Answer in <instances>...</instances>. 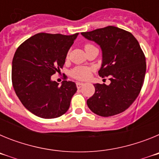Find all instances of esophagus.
Masks as SVG:
<instances>
[{"mask_svg": "<svg viewBox=\"0 0 159 159\" xmlns=\"http://www.w3.org/2000/svg\"><path fill=\"white\" fill-rule=\"evenodd\" d=\"M84 85V83H81V82H77L76 83V87H77V88H78V89H80V88H82Z\"/></svg>", "mask_w": 159, "mask_h": 159, "instance_id": "1", "label": "esophagus"}]
</instances>
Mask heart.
I'll list each match as a JSON object with an SVG mask.
<instances>
[{
	"instance_id": "obj_1",
	"label": "heart",
	"mask_w": 159,
	"mask_h": 159,
	"mask_svg": "<svg viewBox=\"0 0 159 159\" xmlns=\"http://www.w3.org/2000/svg\"><path fill=\"white\" fill-rule=\"evenodd\" d=\"M91 47H94L91 43H86L84 45V48H89ZM91 68L88 67H84V66H79V67H75L74 69L71 71V75L74 78L77 79V80H84L87 79L89 78L90 75H91Z\"/></svg>"
}]
</instances>
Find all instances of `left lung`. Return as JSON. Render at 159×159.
<instances>
[{"label": "left lung", "mask_w": 159, "mask_h": 159, "mask_svg": "<svg viewBox=\"0 0 159 159\" xmlns=\"http://www.w3.org/2000/svg\"><path fill=\"white\" fill-rule=\"evenodd\" d=\"M100 46L102 63L99 75L111 84H94L95 94L87 100L90 110L102 117L126 111L137 99L144 83L147 64L139 43L130 32L115 26L81 32Z\"/></svg>", "instance_id": "1"}]
</instances>
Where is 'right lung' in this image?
<instances>
[{"instance_id":"add662e5","label":"right lung","mask_w":159,"mask_h":159,"mask_svg":"<svg viewBox=\"0 0 159 159\" xmlns=\"http://www.w3.org/2000/svg\"><path fill=\"white\" fill-rule=\"evenodd\" d=\"M77 36L41 32L16 49L12 59V86L24 107L35 116L54 119L68 110L76 85L66 80L59 85L51 76L60 72Z\"/></svg>"}]
</instances>
